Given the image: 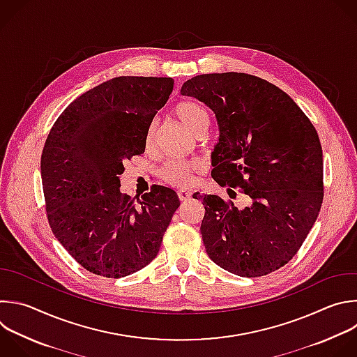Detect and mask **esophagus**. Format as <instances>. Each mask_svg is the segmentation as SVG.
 Returning <instances> with one entry per match:
<instances>
[{
    "instance_id": "34e87169",
    "label": "esophagus",
    "mask_w": 357,
    "mask_h": 357,
    "mask_svg": "<svg viewBox=\"0 0 357 357\" xmlns=\"http://www.w3.org/2000/svg\"><path fill=\"white\" fill-rule=\"evenodd\" d=\"M178 196H179L181 202H188L189 199H192V192L186 190V189H182V190L178 192Z\"/></svg>"
}]
</instances>
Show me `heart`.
<instances>
[{
  "mask_svg": "<svg viewBox=\"0 0 357 357\" xmlns=\"http://www.w3.org/2000/svg\"><path fill=\"white\" fill-rule=\"evenodd\" d=\"M175 114L179 121L195 135L206 133L208 129L210 117L207 109L193 100H183L175 106ZM155 130V122H151L149 132H147V142H151L153 135ZM204 169V164L199 160L193 161H179V160H169L164 164L160 171L161 178L174 186H188L193 181V175Z\"/></svg>",
  "mask_w": 357,
  "mask_h": 357,
  "instance_id": "heart-1",
  "label": "heart"
}]
</instances>
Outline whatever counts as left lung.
<instances>
[{"label": "left lung", "mask_w": 357, "mask_h": 357, "mask_svg": "<svg viewBox=\"0 0 357 357\" xmlns=\"http://www.w3.org/2000/svg\"><path fill=\"white\" fill-rule=\"evenodd\" d=\"M207 105L220 130L213 179L241 188L252 204L240 210L215 195H197L208 258L229 273L265 276L300 250L324 199L322 149L298 105L280 88L244 73L202 74L181 89Z\"/></svg>", "instance_id": "left-lung-1"}]
</instances>
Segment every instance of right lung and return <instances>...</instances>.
I'll list each match as a JSON object with an SVG mask.
<instances>
[{"instance_id":"add662e5","label":"right lung","mask_w":357,"mask_h":357,"mask_svg":"<svg viewBox=\"0 0 357 357\" xmlns=\"http://www.w3.org/2000/svg\"><path fill=\"white\" fill-rule=\"evenodd\" d=\"M172 89L169 77L112 78L73 100L47 136L40 161L47 220L91 273L117 279L147 266L181 204L160 185L132 199L119 179L123 162L144 153Z\"/></svg>"}]
</instances>
